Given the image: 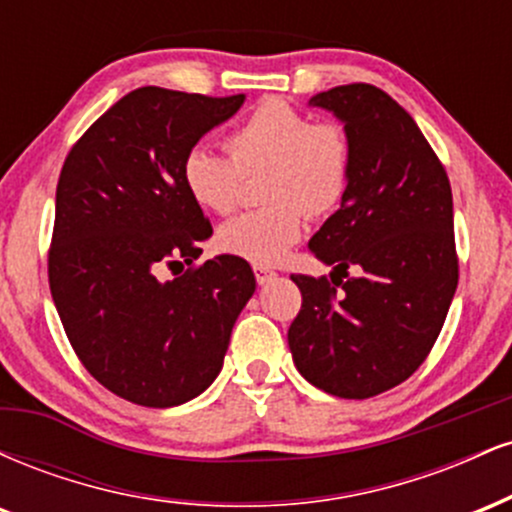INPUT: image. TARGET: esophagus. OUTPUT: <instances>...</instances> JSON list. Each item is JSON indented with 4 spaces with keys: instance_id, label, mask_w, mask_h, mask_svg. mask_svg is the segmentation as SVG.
Masks as SVG:
<instances>
[{
    "instance_id": "obj_1",
    "label": "esophagus",
    "mask_w": 512,
    "mask_h": 512,
    "mask_svg": "<svg viewBox=\"0 0 512 512\" xmlns=\"http://www.w3.org/2000/svg\"><path fill=\"white\" fill-rule=\"evenodd\" d=\"M276 276V272L272 267H264V264H255V279H257V284L260 286H264V284H269V281H272Z\"/></svg>"
}]
</instances>
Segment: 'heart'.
<instances>
[{
  "label": "heart",
  "mask_w": 512,
  "mask_h": 512,
  "mask_svg": "<svg viewBox=\"0 0 512 512\" xmlns=\"http://www.w3.org/2000/svg\"><path fill=\"white\" fill-rule=\"evenodd\" d=\"M231 158L195 146L182 161L185 190L202 209L231 214L243 178L267 173L262 199L269 207L223 223L219 245L252 264H274L303 236L305 211L332 214L354 175V146L344 127L315 122L281 98H267L228 132Z\"/></svg>",
  "instance_id": "heart-1"
}]
</instances>
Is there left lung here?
Segmentation results:
<instances>
[{"mask_svg": "<svg viewBox=\"0 0 512 512\" xmlns=\"http://www.w3.org/2000/svg\"><path fill=\"white\" fill-rule=\"evenodd\" d=\"M310 105L344 125L354 175L342 207L308 243L334 267L335 286L291 274L303 303L289 349L308 383L368 399L404 383L443 330L457 289L452 190L421 129L380 88L337 86Z\"/></svg>", "mask_w": 512, "mask_h": 512, "instance_id": "8db88e82", "label": "left lung"}]
</instances>
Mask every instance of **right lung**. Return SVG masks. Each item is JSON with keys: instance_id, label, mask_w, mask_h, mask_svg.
<instances>
[{"instance_id": "right-lung-1", "label": "right lung", "mask_w": 512, "mask_h": 512, "mask_svg": "<svg viewBox=\"0 0 512 512\" xmlns=\"http://www.w3.org/2000/svg\"><path fill=\"white\" fill-rule=\"evenodd\" d=\"M243 103V93L137 88L86 129L62 166L52 301L84 368L127 402L166 409L202 395L255 293V274L236 255L157 276L202 255L211 223L187 195L182 161Z\"/></svg>"}]
</instances>
